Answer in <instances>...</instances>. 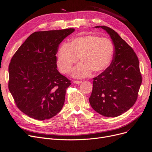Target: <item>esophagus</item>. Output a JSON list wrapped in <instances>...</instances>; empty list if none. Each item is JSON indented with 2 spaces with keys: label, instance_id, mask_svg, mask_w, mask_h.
Here are the masks:
<instances>
[{
  "label": "esophagus",
  "instance_id": "34e87169",
  "mask_svg": "<svg viewBox=\"0 0 152 152\" xmlns=\"http://www.w3.org/2000/svg\"><path fill=\"white\" fill-rule=\"evenodd\" d=\"M82 82V81H79V80H74V83L75 84H79V83H81Z\"/></svg>",
  "mask_w": 152,
  "mask_h": 152
}]
</instances>
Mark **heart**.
Wrapping results in <instances>:
<instances>
[{"mask_svg":"<svg viewBox=\"0 0 152 152\" xmlns=\"http://www.w3.org/2000/svg\"><path fill=\"white\" fill-rule=\"evenodd\" d=\"M114 45L108 39L96 35L78 36L69 45L64 43L56 53V62L64 74H69L72 66L79 60L82 61L73 70L76 78L89 75L92 72L99 73L110 65L114 56Z\"/></svg>","mask_w":152,"mask_h":152,"instance_id":"obj_1","label":"heart"}]
</instances>
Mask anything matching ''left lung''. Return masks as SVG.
Segmentation results:
<instances>
[{"label": "left lung", "instance_id": "1", "mask_svg": "<svg viewBox=\"0 0 152 152\" xmlns=\"http://www.w3.org/2000/svg\"><path fill=\"white\" fill-rule=\"evenodd\" d=\"M111 37L114 46L111 65L94 78L89 102L94 111L106 117H116L126 112L137 101L142 78L138 57L132 47L115 31L97 26Z\"/></svg>", "mask_w": 152, "mask_h": 152}]
</instances>
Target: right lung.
I'll use <instances>...</instances> for the list:
<instances>
[{
    "label": "right lung",
    "instance_id": "1",
    "mask_svg": "<svg viewBox=\"0 0 152 152\" xmlns=\"http://www.w3.org/2000/svg\"><path fill=\"white\" fill-rule=\"evenodd\" d=\"M74 29L37 31L15 52L9 66V89L18 107L29 117L43 121L64 106L71 83L57 70L59 45Z\"/></svg>",
    "mask_w": 152,
    "mask_h": 152
}]
</instances>
